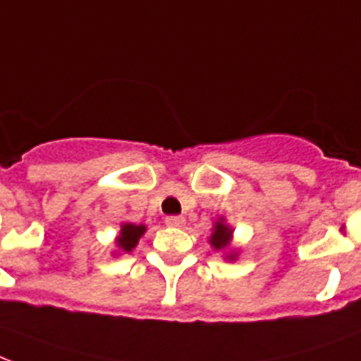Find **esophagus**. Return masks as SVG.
<instances>
[{
  "instance_id": "34e87169",
  "label": "esophagus",
  "mask_w": 361,
  "mask_h": 361,
  "mask_svg": "<svg viewBox=\"0 0 361 361\" xmlns=\"http://www.w3.org/2000/svg\"><path fill=\"white\" fill-rule=\"evenodd\" d=\"M166 225H169V227H183V225H185V217L169 216L166 217Z\"/></svg>"
}]
</instances>
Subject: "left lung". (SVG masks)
Here are the masks:
<instances>
[{
  "label": "left lung",
  "instance_id": "left-lung-1",
  "mask_svg": "<svg viewBox=\"0 0 361 361\" xmlns=\"http://www.w3.org/2000/svg\"><path fill=\"white\" fill-rule=\"evenodd\" d=\"M231 238H233V229L225 224V219H217L214 225V233L210 236V244L214 250H227L231 246ZM227 259H236V254H227Z\"/></svg>",
  "mask_w": 361,
  "mask_h": 361
}]
</instances>
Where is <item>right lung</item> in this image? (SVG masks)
Returning <instances> with one entry per match:
<instances>
[{
	"mask_svg": "<svg viewBox=\"0 0 361 361\" xmlns=\"http://www.w3.org/2000/svg\"><path fill=\"white\" fill-rule=\"evenodd\" d=\"M145 233V225H134V224H123L121 225V233L117 236V246L123 250L125 254H130L136 247L137 240L142 238Z\"/></svg>",
	"mask_w": 361,
	"mask_h": 361,
	"instance_id": "add662e5",
	"label": "right lung"
}]
</instances>
